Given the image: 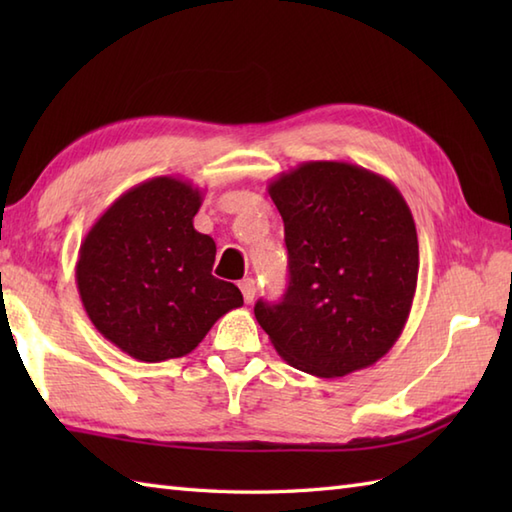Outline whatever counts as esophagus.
Returning a JSON list of instances; mask_svg holds the SVG:
<instances>
[{
    "instance_id": "obj_1",
    "label": "esophagus",
    "mask_w": 512,
    "mask_h": 512,
    "mask_svg": "<svg viewBox=\"0 0 512 512\" xmlns=\"http://www.w3.org/2000/svg\"><path fill=\"white\" fill-rule=\"evenodd\" d=\"M239 290H242V295H244V301H246V303L253 301V299H255V292H257L255 279H253V277H246V279L239 281Z\"/></svg>"
}]
</instances>
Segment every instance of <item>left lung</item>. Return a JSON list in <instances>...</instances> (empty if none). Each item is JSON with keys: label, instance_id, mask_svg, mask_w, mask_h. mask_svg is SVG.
Segmentation results:
<instances>
[{"label": "left lung", "instance_id": "1", "mask_svg": "<svg viewBox=\"0 0 512 512\" xmlns=\"http://www.w3.org/2000/svg\"><path fill=\"white\" fill-rule=\"evenodd\" d=\"M284 220L288 290L255 319L292 367L339 378L380 361L405 330L418 235L394 182L343 160H310L270 180Z\"/></svg>", "mask_w": 512, "mask_h": 512}]
</instances>
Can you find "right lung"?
Returning a JSON list of instances; mask_svg holds the SVG:
<instances>
[{"instance_id": "obj_1", "label": "right lung", "mask_w": 512, "mask_h": 512, "mask_svg": "<svg viewBox=\"0 0 512 512\" xmlns=\"http://www.w3.org/2000/svg\"><path fill=\"white\" fill-rule=\"evenodd\" d=\"M204 195L158 176L125 191L85 235L76 288L94 328L136 361L193 352L242 292L211 275L213 237L193 228Z\"/></svg>"}]
</instances>
